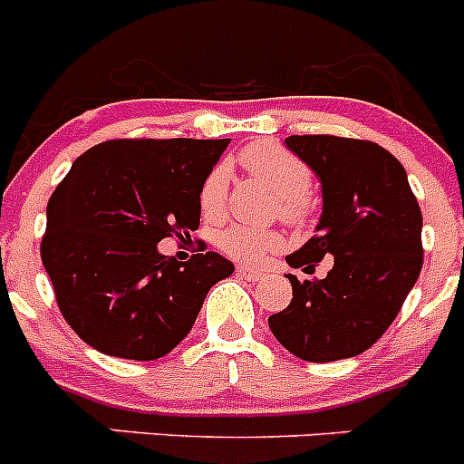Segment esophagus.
<instances>
[{"instance_id":"34e87169","label":"esophagus","mask_w":464,"mask_h":464,"mask_svg":"<svg viewBox=\"0 0 464 464\" xmlns=\"http://www.w3.org/2000/svg\"><path fill=\"white\" fill-rule=\"evenodd\" d=\"M237 274H239V276L244 278V281H251V283L262 281V276H265V274H262L260 269L246 267V265H239V267H237Z\"/></svg>"}]
</instances>
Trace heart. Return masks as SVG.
I'll use <instances>...</instances> for the list:
<instances>
[{
    "label": "heart",
    "instance_id": "b5f03b06",
    "mask_svg": "<svg viewBox=\"0 0 464 464\" xmlns=\"http://www.w3.org/2000/svg\"><path fill=\"white\" fill-rule=\"evenodd\" d=\"M239 162L253 179L272 188L281 197V211L290 218L299 216L304 208L302 197L311 188V171L295 153L274 141L253 143L241 150ZM227 197V171L216 167L207 174L199 188V208L204 216L213 218L225 207ZM220 248L227 256L241 262H260L281 246V235L274 229L253 227V225H229L218 239Z\"/></svg>",
    "mask_w": 464,
    "mask_h": 464
}]
</instances>
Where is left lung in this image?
I'll list each match as a JSON object with an SVG mask.
<instances>
[{
    "instance_id": "obj_1",
    "label": "left lung",
    "mask_w": 464,
    "mask_h": 464,
    "mask_svg": "<svg viewBox=\"0 0 464 464\" xmlns=\"http://www.w3.org/2000/svg\"><path fill=\"white\" fill-rule=\"evenodd\" d=\"M285 146L321 181L315 237L285 257L315 267L334 257L325 278L293 283L288 309L269 315L283 348L306 362L360 355L400 314L423 267V216L407 171L379 143L330 134H293Z\"/></svg>"
}]
</instances>
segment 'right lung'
<instances>
[{
	"instance_id": "obj_1",
	"label": "right lung",
	"mask_w": 464,
	"mask_h": 464,
	"mask_svg": "<svg viewBox=\"0 0 464 464\" xmlns=\"http://www.w3.org/2000/svg\"><path fill=\"white\" fill-rule=\"evenodd\" d=\"M227 139H113L85 150L46 208L41 260L72 330L100 353L158 360L192 330L235 265L218 253L162 256L199 227V188Z\"/></svg>"
}]
</instances>
